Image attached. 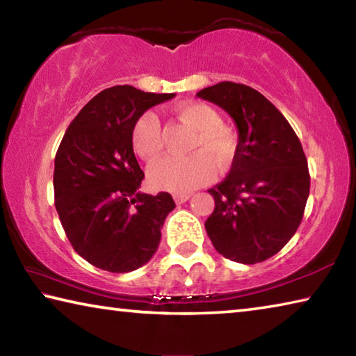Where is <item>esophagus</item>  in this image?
Here are the masks:
<instances>
[{
	"label": "esophagus",
	"instance_id": "34e87169",
	"mask_svg": "<svg viewBox=\"0 0 356 356\" xmlns=\"http://www.w3.org/2000/svg\"><path fill=\"white\" fill-rule=\"evenodd\" d=\"M172 197L174 201H176V204H184L190 200V195L188 193H174Z\"/></svg>",
	"mask_w": 356,
	"mask_h": 356
}]
</instances>
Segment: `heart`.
<instances>
[{
  "instance_id": "heart-1",
  "label": "heart",
  "mask_w": 356,
  "mask_h": 356,
  "mask_svg": "<svg viewBox=\"0 0 356 356\" xmlns=\"http://www.w3.org/2000/svg\"><path fill=\"white\" fill-rule=\"evenodd\" d=\"M179 118L196 130L186 156H165L149 168V182L159 190L184 193L206 185L213 177V166L225 172L237 147L232 130L221 125L212 106L190 102L177 108ZM131 147L144 161H154L163 150L161 124L154 111H146L131 129Z\"/></svg>"
}]
</instances>
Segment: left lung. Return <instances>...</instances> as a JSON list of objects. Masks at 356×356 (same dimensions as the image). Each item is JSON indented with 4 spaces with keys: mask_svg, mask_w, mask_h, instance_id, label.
<instances>
[{
    "mask_svg": "<svg viewBox=\"0 0 356 356\" xmlns=\"http://www.w3.org/2000/svg\"><path fill=\"white\" fill-rule=\"evenodd\" d=\"M196 95L222 108L238 130L231 171L209 190L215 209L206 231L226 259L267 261L303 218L311 185L303 147L287 119L256 89L221 81Z\"/></svg>",
    "mask_w": 356,
    "mask_h": 356,
    "instance_id": "8db88e82",
    "label": "left lung"
}]
</instances>
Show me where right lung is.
Here are the masks:
<instances>
[{
    "label": "right lung",
    "mask_w": 356,
    "mask_h": 356,
    "mask_svg": "<svg viewBox=\"0 0 356 356\" xmlns=\"http://www.w3.org/2000/svg\"><path fill=\"white\" fill-rule=\"evenodd\" d=\"M172 97L129 84L108 88L65 130L55 156V206L70 245L94 267L134 272L159 248L176 204L170 193L138 191L144 172L131 147V129L150 106Z\"/></svg>",
    "instance_id": "obj_1"
}]
</instances>
